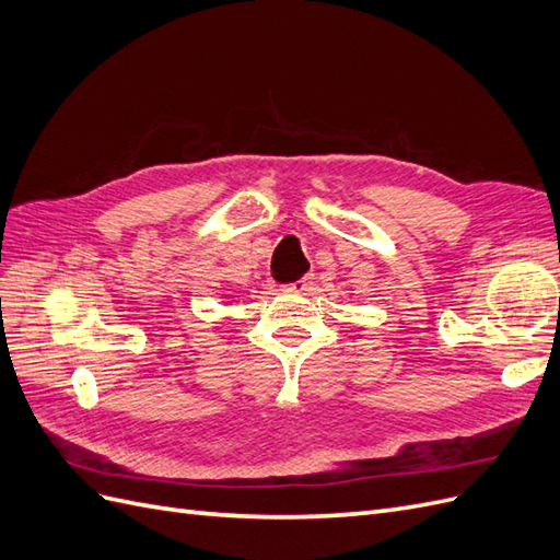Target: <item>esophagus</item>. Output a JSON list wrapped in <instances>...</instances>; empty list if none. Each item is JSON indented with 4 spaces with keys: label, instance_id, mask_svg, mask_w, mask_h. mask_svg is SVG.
Here are the masks:
<instances>
[{
    "label": "esophagus",
    "instance_id": "obj_1",
    "mask_svg": "<svg viewBox=\"0 0 560 560\" xmlns=\"http://www.w3.org/2000/svg\"><path fill=\"white\" fill-rule=\"evenodd\" d=\"M311 278H301V280H296V282H290V284H284L282 290L284 292H292V294H306L308 290H311Z\"/></svg>",
    "mask_w": 560,
    "mask_h": 560
}]
</instances>
